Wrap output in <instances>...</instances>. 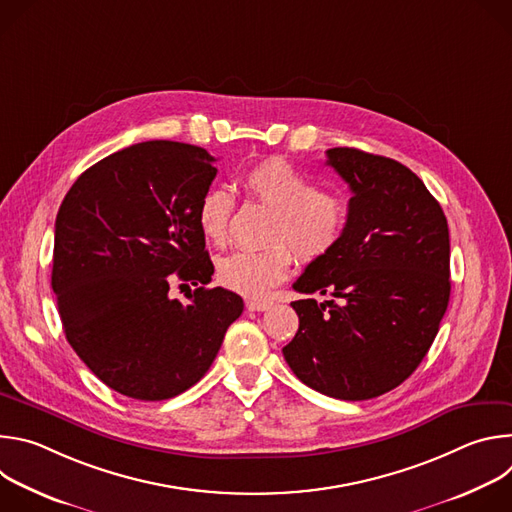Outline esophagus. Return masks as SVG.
I'll return each instance as SVG.
<instances>
[{
    "mask_svg": "<svg viewBox=\"0 0 512 512\" xmlns=\"http://www.w3.org/2000/svg\"><path fill=\"white\" fill-rule=\"evenodd\" d=\"M273 306V302L269 300H247V310L249 312H265Z\"/></svg>",
    "mask_w": 512,
    "mask_h": 512,
    "instance_id": "esophagus-1",
    "label": "esophagus"
}]
</instances>
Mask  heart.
<instances>
[{"instance_id": "b5f03b06", "label": "heart", "mask_w": 512, "mask_h": 512, "mask_svg": "<svg viewBox=\"0 0 512 512\" xmlns=\"http://www.w3.org/2000/svg\"><path fill=\"white\" fill-rule=\"evenodd\" d=\"M249 194L273 210L261 251H233L216 263V277L243 296H265L294 263L318 261L340 241L348 223V200L334 190H318L316 182L283 158H267L245 176ZM235 200L225 188H210L198 204V227L206 241L223 247L231 235ZM292 248L289 250L286 245Z\"/></svg>"}]
</instances>
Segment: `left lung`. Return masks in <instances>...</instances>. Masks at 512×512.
I'll use <instances>...</instances> for the list:
<instances>
[{
	"label": "left lung",
	"mask_w": 512,
	"mask_h": 512,
	"mask_svg": "<svg viewBox=\"0 0 512 512\" xmlns=\"http://www.w3.org/2000/svg\"><path fill=\"white\" fill-rule=\"evenodd\" d=\"M326 164L350 186L336 247L294 283L300 328L285 362L314 391L364 401L399 387L427 354L450 302V231L425 184L403 164L332 148Z\"/></svg>",
	"instance_id": "left-lung-1"
}]
</instances>
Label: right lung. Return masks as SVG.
<instances>
[{"label": "right lung", "instance_id": "add662e5", "mask_svg": "<svg viewBox=\"0 0 512 512\" xmlns=\"http://www.w3.org/2000/svg\"><path fill=\"white\" fill-rule=\"evenodd\" d=\"M214 158L180 141H143L115 152L66 192L54 225L52 289L68 344L113 391L164 401L198 383L241 296L206 289L214 265L198 227ZM172 280L202 284L190 303Z\"/></svg>", "mask_w": 512, "mask_h": 512}]
</instances>
